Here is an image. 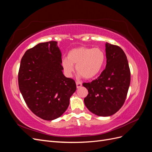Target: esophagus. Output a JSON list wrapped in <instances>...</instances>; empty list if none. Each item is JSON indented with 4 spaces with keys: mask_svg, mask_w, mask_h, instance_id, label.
<instances>
[{
    "mask_svg": "<svg viewBox=\"0 0 152 152\" xmlns=\"http://www.w3.org/2000/svg\"><path fill=\"white\" fill-rule=\"evenodd\" d=\"M76 86H77V88L79 89L82 86V83L79 82H76Z\"/></svg>",
    "mask_w": 152,
    "mask_h": 152,
    "instance_id": "1",
    "label": "esophagus"
}]
</instances>
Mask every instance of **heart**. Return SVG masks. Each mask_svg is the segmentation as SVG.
<instances>
[{
    "mask_svg": "<svg viewBox=\"0 0 152 152\" xmlns=\"http://www.w3.org/2000/svg\"><path fill=\"white\" fill-rule=\"evenodd\" d=\"M106 56L102 49L80 47L69 51L67 59H63L62 66L67 77H71L74 70L86 79L98 75L104 66Z\"/></svg>",
    "mask_w": 152,
    "mask_h": 152,
    "instance_id": "heart-1",
    "label": "heart"
}]
</instances>
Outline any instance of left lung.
<instances>
[{"mask_svg": "<svg viewBox=\"0 0 152 152\" xmlns=\"http://www.w3.org/2000/svg\"><path fill=\"white\" fill-rule=\"evenodd\" d=\"M107 65L97 79L82 84L88 90L84 103L98 116L112 115L125 102L131 82V72L126 55L116 45L106 44Z\"/></svg>", "mask_w": 152, "mask_h": 152, "instance_id": "obj_1", "label": "left lung"}]
</instances>
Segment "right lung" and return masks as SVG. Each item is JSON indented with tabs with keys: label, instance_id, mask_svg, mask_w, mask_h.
Instances as JSON below:
<instances>
[{
	"label": "right lung",
	"instance_id": "1",
	"mask_svg": "<svg viewBox=\"0 0 152 152\" xmlns=\"http://www.w3.org/2000/svg\"><path fill=\"white\" fill-rule=\"evenodd\" d=\"M61 63V51L53 40L28 49L21 60L20 91L31 111L45 121L62 115L76 91L75 80L63 75Z\"/></svg>",
	"mask_w": 152,
	"mask_h": 152
}]
</instances>
